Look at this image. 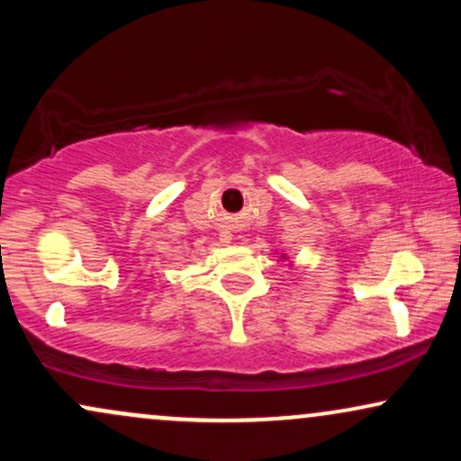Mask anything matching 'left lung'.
Returning <instances> with one entry per match:
<instances>
[{"label": "left lung", "mask_w": 461, "mask_h": 461, "mask_svg": "<svg viewBox=\"0 0 461 461\" xmlns=\"http://www.w3.org/2000/svg\"><path fill=\"white\" fill-rule=\"evenodd\" d=\"M282 258H284V256H282Z\"/></svg>", "instance_id": "obj_1"}]
</instances>
